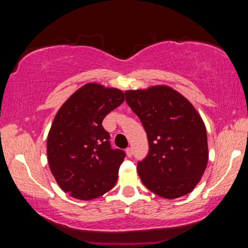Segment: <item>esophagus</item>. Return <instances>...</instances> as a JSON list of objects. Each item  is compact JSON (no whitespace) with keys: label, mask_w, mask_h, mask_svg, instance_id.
Wrapping results in <instances>:
<instances>
[{"label":"esophagus","mask_w":248,"mask_h":248,"mask_svg":"<svg viewBox=\"0 0 248 248\" xmlns=\"http://www.w3.org/2000/svg\"><path fill=\"white\" fill-rule=\"evenodd\" d=\"M125 153H127V156L128 157H131L132 156V149L131 148H127V150H125Z\"/></svg>","instance_id":"1"}]
</instances>
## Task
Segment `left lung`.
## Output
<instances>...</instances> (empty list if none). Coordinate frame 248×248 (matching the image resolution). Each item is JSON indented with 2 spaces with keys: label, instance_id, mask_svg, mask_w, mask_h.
I'll return each instance as SVG.
<instances>
[{
  "label": "left lung",
  "instance_id": "1",
  "mask_svg": "<svg viewBox=\"0 0 248 248\" xmlns=\"http://www.w3.org/2000/svg\"><path fill=\"white\" fill-rule=\"evenodd\" d=\"M124 94L148 136L149 153L138 162L142 183L166 199L189 194L203 175L209 155L207 130L195 107L164 85Z\"/></svg>",
  "mask_w": 248,
  "mask_h": 248
}]
</instances>
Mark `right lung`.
<instances>
[{
  "label": "right lung",
  "mask_w": 248,
  "mask_h": 248,
  "mask_svg": "<svg viewBox=\"0 0 248 248\" xmlns=\"http://www.w3.org/2000/svg\"><path fill=\"white\" fill-rule=\"evenodd\" d=\"M124 100L121 91L89 83L54 117L47 139L49 167L61 189L73 198H98L115 186L125 153L111 148L102 124Z\"/></svg>",
  "instance_id": "add662e5"
}]
</instances>
